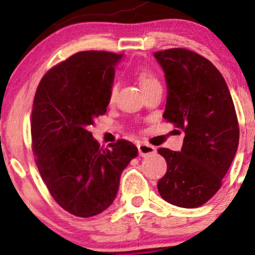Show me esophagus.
I'll list each match as a JSON object with an SVG mask.
<instances>
[{
  "label": "esophagus",
  "mask_w": 255,
  "mask_h": 255,
  "mask_svg": "<svg viewBox=\"0 0 255 255\" xmlns=\"http://www.w3.org/2000/svg\"><path fill=\"white\" fill-rule=\"evenodd\" d=\"M138 151H139V155L146 156L150 155V154H154L156 150L153 145H149L146 143H139L138 144Z\"/></svg>",
  "instance_id": "34e87169"
}]
</instances>
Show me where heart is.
<instances>
[{"mask_svg":"<svg viewBox=\"0 0 255 255\" xmlns=\"http://www.w3.org/2000/svg\"><path fill=\"white\" fill-rule=\"evenodd\" d=\"M138 81H139L140 86H142L143 91L146 90L148 87L153 86V85L159 84V80L155 78L153 73H150L149 70H140L137 75ZM117 90H118V84L116 81H113L109 89V102L112 104L116 100V96H117Z\"/></svg>","mask_w":255,"mask_h":255,"instance_id":"obj_1","label":"heart"}]
</instances>
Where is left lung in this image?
I'll return each mask as SVG.
<instances>
[{
    "label": "left lung",
    "mask_w": 255,
    "mask_h": 255,
    "mask_svg": "<svg viewBox=\"0 0 255 255\" xmlns=\"http://www.w3.org/2000/svg\"><path fill=\"white\" fill-rule=\"evenodd\" d=\"M154 56L168 84L163 117L185 132L181 151L158 149L166 160L159 194L175 206L200 207L222 186L237 151L235 104L222 74L200 54L173 48Z\"/></svg>",
    "instance_id": "obj_1"
}]
</instances>
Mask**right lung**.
<instances>
[{"label":"right lung","instance_id":"add662e5","mask_svg":"<svg viewBox=\"0 0 255 255\" xmlns=\"http://www.w3.org/2000/svg\"><path fill=\"white\" fill-rule=\"evenodd\" d=\"M122 54L87 50L45 73L33 102L30 133L35 164L56 204L78 217H92L115 200L121 174L138 149L118 139L107 148L90 127L106 113L115 65Z\"/></svg>","mask_w":255,"mask_h":255}]
</instances>
